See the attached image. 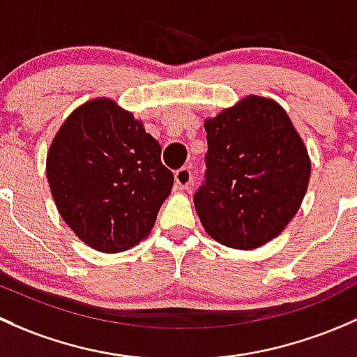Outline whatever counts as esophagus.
<instances>
[{"instance_id":"34e87169","label":"esophagus","mask_w":357,"mask_h":357,"mask_svg":"<svg viewBox=\"0 0 357 357\" xmlns=\"http://www.w3.org/2000/svg\"><path fill=\"white\" fill-rule=\"evenodd\" d=\"M175 183L180 189H187L192 183V172L189 168H180V170L175 172Z\"/></svg>"}]
</instances>
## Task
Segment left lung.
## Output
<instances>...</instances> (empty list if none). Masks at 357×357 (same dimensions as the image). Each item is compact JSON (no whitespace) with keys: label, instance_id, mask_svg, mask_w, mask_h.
Here are the masks:
<instances>
[{"label":"left lung","instance_id":"1","mask_svg":"<svg viewBox=\"0 0 357 357\" xmlns=\"http://www.w3.org/2000/svg\"><path fill=\"white\" fill-rule=\"evenodd\" d=\"M206 182L194 206L206 234L234 249H256L282 234L307 190L311 161L285 109L248 96L206 119Z\"/></svg>","mask_w":357,"mask_h":357}]
</instances>
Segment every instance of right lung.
Returning a JSON list of instances; mask_svg holds the SVG:
<instances>
[{
	"mask_svg": "<svg viewBox=\"0 0 357 357\" xmlns=\"http://www.w3.org/2000/svg\"><path fill=\"white\" fill-rule=\"evenodd\" d=\"M46 175L61 218L101 252L148 237L174 185L156 139L108 98L70 113L50 146Z\"/></svg>",
	"mask_w": 357,
	"mask_h": 357,
	"instance_id": "right-lung-1",
	"label": "right lung"
}]
</instances>
